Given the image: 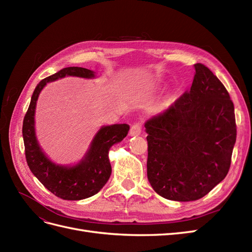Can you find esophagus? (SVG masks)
<instances>
[{
	"label": "esophagus",
	"mask_w": 252,
	"mask_h": 252,
	"mask_svg": "<svg viewBox=\"0 0 252 252\" xmlns=\"http://www.w3.org/2000/svg\"><path fill=\"white\" fill-rule=\"evenodd\" d=\"M142 132V126L141 124L136 123V124H133L130 128V131H129V135L130 136H136V135H140Z\"/></svg>",
	"instance_id": "34e87169"
}]
</instances>
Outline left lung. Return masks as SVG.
<instances>
[{"instance_id": "obj_1", "label": "left lung", "mask_w": 252, "mask_h": 252, "mask_svg": "<svg viewBox=\"0 0 252 252\" xmlns=\"http://www.w3.org/2000/svg\"><path fill=\"white\" fill-rule=\"evenodd\" d=\"M194 69L190 90L145 123L148 181L178 202L199 200L225 179L236 140L229 94L209 68Z\"/></svg>"}]
</instances>
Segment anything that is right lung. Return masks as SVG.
Returning a JSON list of instances; mask_svg holds the SVG:
<instances>
[{"mask_svg":"<svg viewBox=\"0 0 252 252\" xmlns=\"http://www.w3.org/2000/svg\"><path fill=\"white\" fill-rule=\"evenodd\" d=\"M65 77L83 79L95 78V72L82 67H67L37 84L23 122V139L29 169L50 192L68 201L87 199L97 193L105 186L111 174L109 150L127 135V124L102 126L91 141L89 148L81 161L74 165H60L46 156L36 139L34 114L36 101L47 83Z\"/></svg>","mask_w":252,"mask_h":252,"instance_id":"right-lung-1","label":"right lung"}]
</instances>
